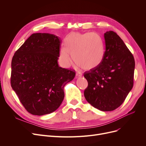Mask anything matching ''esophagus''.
Returning a JSON list of instances; mask_svg holds the SVG:
<instances>
[{
  "label": "esophagus",
  "instance_id": "esophagus-1",
  "mask_svg": "<svg viewBox=\"0 0 146 146\" xmlns=\"http://www.w3.org/2000/svg\"><path fill=\"white\" fill-rule=\"evenodd\" d=\"M82 76V74H80V73H76V79H78V78H79L80 77H81Z\"/></svg>",
  "mask_w": 146,
  "mask_h": 146
}]
</instances>
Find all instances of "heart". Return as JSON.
<instances>
[{
	"label": "heart",
	"mask_w": 146,
	"mask_h": 146,
	"mask_svg": "<svg viewBox=\"0 0 146 146\" xmlns=\"http://www.w3.org/2000/svg\"><path fill=\"white\" fill-rule=\"evenodd\" d=\"M60 59L64 67L70 66L73 58L79 67L92 70L101 64L104 57L105 45L102 37L97 33H71L64 41Z\"/></svg>",
	"instance_id": "obj_1"
}]
</instances>
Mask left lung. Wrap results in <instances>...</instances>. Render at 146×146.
Masks as SVG:
<instances>
[{
  "label": "left lung",
  "mask_w": 146,
  "mask_h": 146,
  "mask_svg": "<svg viewBox=\"0 0 146 146\" xmlns=\"http://www.w3.org/2000/svg\"><path fill=\"white\" fill-rule=\"evenodd\" d=\"M105 51L101 64L84 73L88 86L86 101L102 111L115 110L133 88L135 61L121 38L112 31L104 34Z\"/></svg>",
  "instance_id": "8db88e82"
}]
</instances>
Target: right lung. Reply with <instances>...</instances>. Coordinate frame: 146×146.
<instances>
[{
    "mask_svg": "<svg viewBox=\"0 0 146 146\" xmlns=\"http://www.w3.org/2000/svg\"><path fill=\"white\" fill-rule=\"evenodd\" d=\"M60 38L48 33L31 35L16 51L11 63V86L30 113L41 116L58 108L64 87L75 72L59 67Z\"/></svg>",
    "mask_w": 146,
    "mask_h": 146,
    "instance_id": "1",
    "label": "right lung"
}]
</instances>
